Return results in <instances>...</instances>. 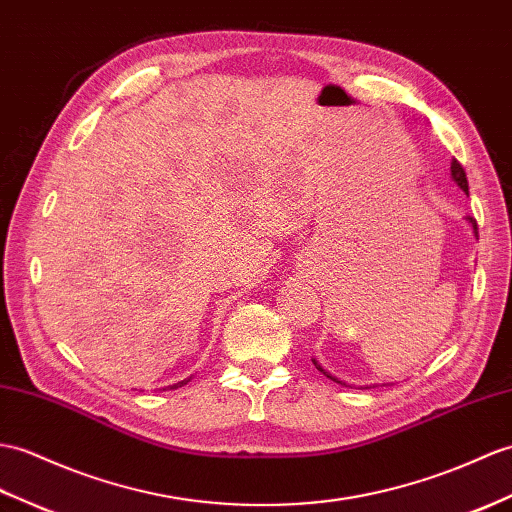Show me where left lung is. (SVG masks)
I'll list each match as a JSON object with an SVG mask.
<instances>
[{
  "mask_svg": "<svg viewBox=\"0 0 512 512\" xmlns=\"http://www.w3.org/2000/svg\"><path fill=\"white\" fill-rule=\"evenodd\" d=\"M451 178H454V183L462 189V192H465V194H469V183H467V174H465V170H462V165L454 159V161H451ZM469 220V224H471V229H473V233H475V237H478V222H475V218H467ZM314 362V366L318 368V371L320 373H323V375H327L329 379H331V382H336V384H344V382H340V379L338 377H334V375H331V373H327L325 371V368L323 366H320L316 360H312ZM344 386H347V384H344Z\"/></svg>",
  "mask_w": 512,
  "mask_h": 512,
  "instance_id": "left-lung-1",
  "label": "left lung"
}]
</instances>
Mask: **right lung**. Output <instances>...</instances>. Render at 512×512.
Wrapping results in <instances>:
<instances>
[{"label":"right lung","mask_w":512,"mask_h":512,"mask_svg":"<svg viewBox=\"0 0 512 512\" xmlns=\"http://www.w3.org/2000/svg\"><path fill=\"white\" fill-rule=\"evenodd\" d=\"M189 379H183V382H178V384H174V386H170V388H178V386H183V384H187Z\"/></svg>","instance_id":"obj_1"}]
</instances>
